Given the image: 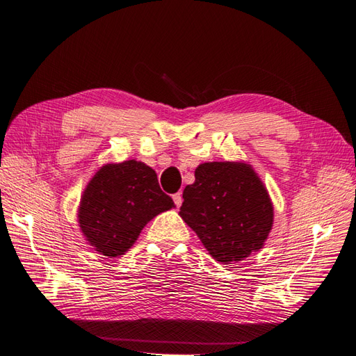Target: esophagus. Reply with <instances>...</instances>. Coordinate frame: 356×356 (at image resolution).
Masks as SVG:
<instances>
[{"instance_id": "esophagus-1", "label": "esophagus", "mask_w": 356, "mask_h": 356, "mask_svg": "<svg viewBox=\"0 0 356 356\" xmlns=\"http://www.w3.org/2000/svg\"><path fill=\"white\" fill-rule=\"evenodd\" d=\"M172 201H175V204L177 207H180L181 202H184V198H181V192H177V194L172 195Z\"/></svg>"}]
</instances>
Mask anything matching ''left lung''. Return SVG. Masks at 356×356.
Here are the masks:
<instances>
[{
	"mask_svg": "<svg viewBox=\"0 0 356 356\" xmlns=\"http://www.w3.org/2000/svg\"><path fill=\"white\" fill-rule=\"evenodd\" d=\"M179 215L213 258L231 264L264 246L274 213L266 186L249 164L204 162L184 191Z\"/></svg>",
	"mask_w": 356,
	"mask_h": 356,
	"instance_id": "1",
	"label": "left lung"
}]
</instances>
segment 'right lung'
Listing matches in <instances>:
<instances>
[{"instance_id":"add662e5","label":"right lung","mask_w":356,"mask_h":356,"mask_svg":"<svg viewBox=\"0 0 356 356\" xmlns=\"http://www.w3.org/2000/svg\"><path fill=\"white\" fill-rule=\"evenodd\" d=\"M175 207L161 191L156 172L140 161L101 167L88 184L79 207V225L98 253L118 258L134 245L141 229Z\"/></svg>"}]
</instances>
